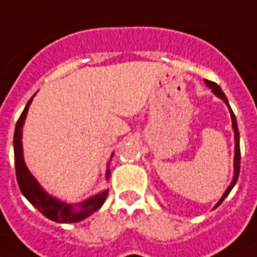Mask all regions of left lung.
I'll return each instance as SVG.
<instances>
[{"mask_svg": "<svg viewBox=\"0 0 257 257\" xmlns=\"http://www.w3.org/2000/svg\"><path fill=\"white\" fill-rule=\"evenodd\" d=\"M205 82V85L209 87V89L212 90V93L218 98H220V100L223 101L224 104L227 105L228 108V112H230V117H231V127H233V131H234V175H233V181H231V183L228 185V188L226 189V192L223 193V196L220 197V200H219L218 203H216V205L213 207V209L215 208H218L220 204L223 203V200L228 196V193L231 192V189L234 188V185L237 183V179H238V175H239V162H241V153H239V131H238V126H237V120H235V115H234V112L231 110V108H230V104H228V100L227 97H226V94L223 93V90L220 89V86H218L216 83H213V82H211V80H204Z\"/></svg>", "mask_w": 257, "mask_h": 257, "instance_id": "1", "label": "left lung"}]
</instances>
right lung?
Returning a JSON list of instances; mask_svg holds the SVG:
<instances>
[{
  "instance_id": "right-lung-1",
  "label": "right lung",
  "mask_w": 257,
  "mask_h": 257,
  "mask_svg": "<svg viewBox=\"0 0 257 257\" xmlns=\"http://www.w3.org/2000/svg\"><path fill=\"white\" fill-rule=\"evenodd\" d=\"M35 94L31 97L27 102V105L22 112V115L19 117L15 128V136H13V152H15V168H16V178H18L19 188L20 192L23 193V196L34 207L38 209L39 212L45 215L46 218L57 222V223H76L83 220L90 215H93L95 211H98L102 204L105 203L106 196L109 193V189H104L102 192L97 193L94 196H91L85 201L76 204H69L67 201H63L60 198L54 197L52 194L46 192L39 182L34 178V175L30 172V170L26 166L23 156V126L27 112L33 102V98ZM113 155L110 156V159ZM110 163V160H109ZM110 171L109 168H106L105 179H109Z\"/></svg>"
}]
</instances>
